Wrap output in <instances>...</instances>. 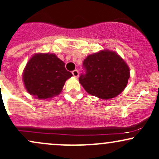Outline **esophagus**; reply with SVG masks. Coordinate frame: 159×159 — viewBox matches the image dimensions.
Returning <instances> with one entry per match:
<instances>
[{
  "label": "esophagus",
  "instance_id": "obj_1",
  "mask_svg": "<svg viewBox=\"0 0 159 159\" xmlns=\"http://www.w3.org/2000/svg\"><path fill=\"white\" fill-rule=\"evenodd\" d=\"M72 75H73V76L74 77H75V78H78V75H79V72H78V70H74V71H72Z\"/></svg>",
  "mask_w": 159,
  "mask_h": 159
}]
</instances>
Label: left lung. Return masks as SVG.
<instances>
[{"label": "left lung", "instance_id": "1", "mask_svg": "<svg viewBox=\"0 0 159 159\" xmlns=\"http://www.w3.org/2000/svg\"><path fill=\"white\" fill-rule=\"evenodd\" d=\"M83 66L86 72L80 76V84L89 94L101 99H110L121 93L130 77L129 66L112 51L90 54Z\"/></svg>", "mask_w": 159, "mask_h": 159}]
</instances>
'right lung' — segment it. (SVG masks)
<instances>
[{
  "mask_svg": "<svg viewBox=\"0 0 159 159\" xmlns=\"http://www.w3.org/2000/svg\"><path fill=\"white\" fill-rule=\"evenodd\" d=\"M72 76L63 61L55 54L39 53L27 62L22 79L29 94L39 99H47L61 93L66 81Z\"/></svg>",
  "mask_w": 159,
  "mask_h": 159,
  "instance_id": "add662e5",
  "label": "right lung"
}]
</instances>
